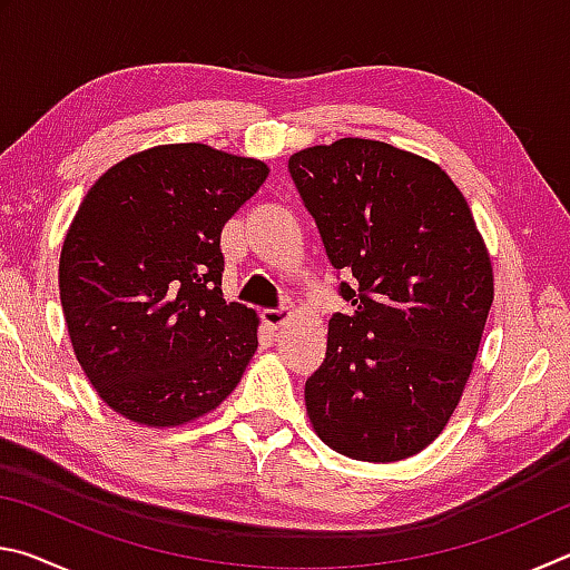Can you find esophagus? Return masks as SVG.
<instances>
[{"mask_svg": "<svg viewBox=\"0 0 570 570\" xmlns=\"http://www.w3.org/2000/svg\"><path fill=\"white\" fill-rule=\"evenodd\" d=\"M292 308H266V312L262 314V320L266 326H272V330H278V326H284L288 320H292Z\"/></svg>", "mask_w": 570, "mask_h": 570, "instance_id": "34e87169", "label": "esophagus"}]
</instances>
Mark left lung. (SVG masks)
Here are the masks:
<instances>
[{"label":"left lung","mask_w":570,"mask_h":570,"mask_svg":"<svg viewBox=\"0 0 570 570\" xmlns=\"http://www.w3.org/2000/svg\"><path fill=\"white\" fill-rule=\"evenodd\" d=\"M288 170L330 262L356 282L306 380L308 422L352 460L417 455L460 404L495 296L468 200L438 163L382 140L304 148Z\"/></svg>","instance_id":"obj_1"}]
</instances>
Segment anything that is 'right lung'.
<instances>
[{"label": "right lung", "mask_w": 570, "mask_h": 570, "mask_svg": "<svg viewBox=\"0 0 570 570\" xmlns=\"http://www.w3.org/2000/svg\"><path fill=\"white\" fill-rule=\"evenodd\" d=\"M266 178L264 160L170 142L115 163L85 193L60 302L85 377L125 420L180 428L244 377L258 316L220 294V230Z\"/></svg>", "instance_id": "add662e5"}]
</instances>
